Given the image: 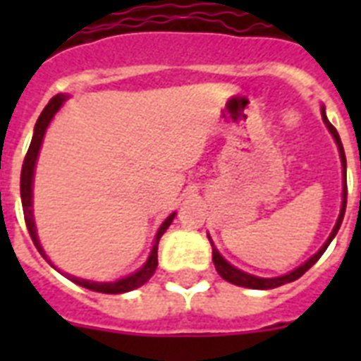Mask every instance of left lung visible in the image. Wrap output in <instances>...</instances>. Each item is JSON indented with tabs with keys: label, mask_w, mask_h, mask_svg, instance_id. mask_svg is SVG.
<instances>
[{
	"label": "left lung",
	"mask_w": 361,
	"mask_h": 361,
	"mask_svg": "<svg viewBox=\"0 0 361 361\" xmlns=\"http://www.w3.org/2000/svg\"><path fill=\"white\" fill-rule=\"evenodd\" d=\"M322 120H324L326 127L330 129L331 136H334V140H336L337 144V149H339V155H341V163H343V204H341V214H339V217H337V223L336 226H334V231H331L330 238L326 240V243L319 249V252L317 255H313V257L309 258L307 262L302 264L300 268L292 269L290 274L286 275H281V277H271V279H266V277H257V275H251V274H245V271H241V269L234 268L232 264H228L225 260V258L221 257L219 251L215 249V245L212 243V249H214V264H215V269H217V274L223 277L225 281H228V283H232V285H238V286H245V288H255V290H269V288H277V286L285 285V283H292V281L300 279L305 271H307L311 266H313L317 260H319L320 257H322V252L328 249V245L331 243V240L336 238L337 231H339V226H341L343 223V217H345V209H347V157H345V149H343V144H341V138H339V135H337L336 127L328 121V118H326V112L324 109H322ZM209 238V236H208ZM212 241V240H209Z\"/></svg>",
	"instance_id": "8db88e82"
}]
</instances>
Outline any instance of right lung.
<instances>
[{"mask_svg": "<svg viewBox=\"0 0 361 361\" xmlns=\"http://www.w3.org/2000/svg\"><path fill=\"white\" fill-rule=\"evenodd\" d=\"M65 95H56V97L50 99V103L44 106V110L39 116V120L35 123V130H33V138H31L30 149L25 153L24 164H22V174H20V197H22V208H24V219H25V226H27V231H30V236L35 243V247L39 249L42 257H48L44 255V249L39 243V238H37V231H35V221H33V206H31V198H33V172H35V163H37V155H39V149H41L42 138H44V133H47L48 123L52 121V118L56 116L59 109H61V104L65 103ZM176 214L169 215L164 223L161 225V228L157 231V236H155V243H153V249L149 252V257H147L146 264L142 266L140 269H136L135 274L127 275L123 279L114 281V283H95V281H86V279H78V277H71L69 279L76 285L84 286V288H90L93 292H103V294H121V292H129L135 290L138 286H142L146 281H149L153 274H155V269H157V245L159 240L163 236L166 228L170 226V223L174 221ZM50 266H54L50 260H48ZM56 268V266H54Z\"/></svg>", "mask_w": 361, "mask_h": 361, "instance_id": "obj_1", "label": "right lung"}]
</instances>
